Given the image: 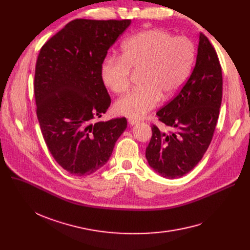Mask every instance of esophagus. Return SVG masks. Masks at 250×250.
Listing matches in <instances>:
<instances>
[{"mask_svg": "<svg viewBox=\"0 0 250 250\" xmlns=\"http://www.w3.org/2000/svg\"><path fill=\"white\" fill-rule=\"evenodd\" d=\"M138 123V120H135V118H129L128 120V124L130 125H136Z\"/></svg>", "mask_w": 250, "mask_h": 250, "instance_id": "obj_1", "label": "esophagus"}]
</instances>
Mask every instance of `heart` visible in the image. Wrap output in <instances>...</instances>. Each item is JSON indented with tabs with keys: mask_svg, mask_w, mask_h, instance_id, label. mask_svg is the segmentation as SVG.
Returning <instances> with one entry per match:
<instances>
[{
	"mask_svg": "<svg viewBox=\"0 0 250 250\" xmlns=\"http://www.w3.org/2000/svg\"><path fill=\"white\" fill-rule=\"evenodd\" d=\"M196 49L187 36H174L162 29L141 31L127 38L122 58L107 57L101 64L102 81L115 94H125L132 73H141L142 87L118 100L115 111L128 117H142L169 99L186 84L195 61Z\"/></svg>",
	"mask_w": 250,
	"mask_h": 250,
	"instance_id": "b5f03b06",
	"label": "heart"
}]
</instances>
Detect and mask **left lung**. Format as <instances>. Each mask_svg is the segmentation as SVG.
Listing matches in <instances>:
<instances>
[{"label": "left lung", "instance_id": "obj_1", "mask_svg": "<svg viewBox=\"0 0 250 250\" xmlns=\"http://www.w3.org/2000/svg\"><path fill=\"white\" fill-rule=\"evenodd\" d=\"M223 93L222 68L217 52L201 33L192 73L173 99L156 114L171 130L152 124L146 149L149 165L163 177L174 179L196 166L212 142Z\"/></svg>", "mask_w": 250, "mask_h": 250}]
</instances>
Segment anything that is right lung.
Segmentation results:
<instances>
[{
	"label": "right lung",
	"mask_w": 250,
	"mask_h": 250,
	"mask_svg": "<svg viewBox=\"0 0 250 250\" xmlns=\"http://www.w3.org/2000/svg\"><path fill=\"white\" fill-rule=\"evenodd\" d=\"M129 24V19H75L39 51L34 75L39 125L52 157L73 175L97 171L126 128L125 117L92 122L110 106L101 64Z\"/></svg>",
	"instance_id": "right-lung-1"
}]
</instances>
